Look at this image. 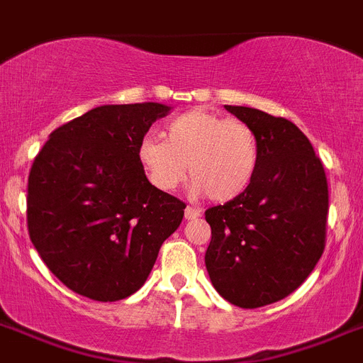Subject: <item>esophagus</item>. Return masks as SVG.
<instances>
[{
	"label": "esophagus",
	"mask_w": 363,
	"mask_h": 363,
	"mask_svg": "<svg viewBox=\"0 0 363 363\" xmlns=\"http://www.w3.org/2000/svg\"><path fill=\"white\" fill-rule=\"evenodd\" d=\"M200 215H202V211H200L198 207H194V206L185 207V220H194V218H198Z\"/></svg>",
	"instance_id": "1"
}]
</instances>
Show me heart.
Segmentation results:
<instances>
[{
	"instance_id": "b5f03b06",
	"label": "heart",
	"mask_w": 363,
	"mask_h": 363,
	"mask_svg": "<svg viewBox=\"0 0 363 363\" xmlns=\"http://www.w3.org/2000/svg\"><path fill=\"white\" fill-rule=\"evenodd\" d=\"M165 141L147 135L138 145L139 165L161 191H174L189 178L198 193L229 202L246 193L259 167L255 130L240 119L191 110L170 119Z\"/></svg>"
}]
</instances>
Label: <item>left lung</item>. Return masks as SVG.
<instances>
[{"label":"left lung","mask_w":363,"mask_h":363,"mask_svg":"<svg viewBox=\"0 0 363 363\" xmlns=\"http://www.w3.org/2000/svg\"><path fill=\"white\" fill-rule=\"evenodd\" d=\"M225 110L255 130L259 167L246 193L206 211V268L225 301L259 308L290 296L320 261L329 185L321 160L292 121L255 108Z\"/></svg>","instance_id":"obj_1"}]
</instances>
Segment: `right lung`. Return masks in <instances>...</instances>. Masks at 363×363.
Listing matches in <instances>:
<instances>
[{
	"instance_id": "right-lung-1",
	"label": "right lung",
	"mask_w": 363,
	"mask_h": 363,
	"mask_svg": "<svg viewBox=\"0 0 363 363\" xmlns=\"http://www.w3.org/2000/svg\"><path fill=\"white\" fill-rule=\"evenodd\" d=\"M170 106L104 104L62 125L34 157L27 185L30 242L55 277L95 301L143 286L185 203L150 184L138 145Z\"/></svg>"
}]
</instances>
